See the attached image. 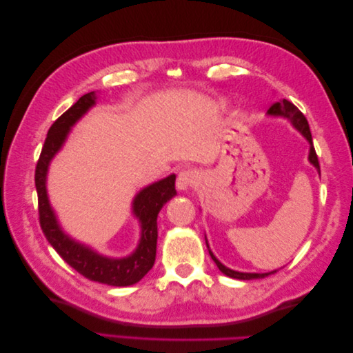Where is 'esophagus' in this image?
I'll return each instance as SVG.
<instances>
[{
    "instance_id": "esophagus-1",
    "label": "esophagus",
    "mask_w": 353,
    "mask_h": 353,
    "mask_svg": "<svg viewBox=\"0 0 353 353\" xmlns=\"http://www.w3.org/2000/svg\"><path fill=\"white\" fill-rule=\"evenodd\" d=\"M199 174L193 169H185L183 172H179L176 178V187L179 190H187L188 187H193L199 183Z\"/></svg>"
}]
</instances>
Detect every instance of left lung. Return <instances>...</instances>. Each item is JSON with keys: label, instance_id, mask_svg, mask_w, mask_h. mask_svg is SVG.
<instances>
[{"label": "left lung", "instance_id": "1", "mask_svg": "<svg viewBox=\"0 0 353 353\" xmlns=\"http://www.w3.org/2000/svg\"><path fill=\"white\" fill-rule=\"evenodd\" d=\"M268 114L271 116H283V117H287L288 121H290L293 123V126L296 128V130L299 132H302V135L306 138V140L309 141V144H311V147H309V162H311L319 172V162H318V156L315 153V148H314V144H312V135H311V130H309V123L306 121L305 114L299 110L296 105L288 101L285 99L280 100L274 103L270 110H268ZM208 244V241H206ZM209 248V245H208ZM209 254L210 258L213 259V262L216 263V266L219 268V271L222 274H225L228 276H231V279H237V280H253V279H265V276H268L276 271H272V272H265V274H250V272H239V271H232L230 268H227L225 265H222L216 258L215 254H213L210 250H209Z\"/></svg>", "mask_w": 353, "mask_h": 353}]
</instances>
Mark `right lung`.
Returning a JSON list of instances; mask_svg holds the SVG:
<instances>
[{
  "label": "right lung",
  "mask_w": 353,
  "mask_h": 353,
  "mask_svg": "<svg viewBox=\"0 0 353 353\" xmlns=\"http://www.w3.org/2000/svg\"><path fill=\"white\" fill-rule=\"evenodd\" d=\"M95 94L88 92L63 113L48 130L37 169L35 187L38 193L39 223L48 243L74 271L85 279L108 285L125 287L140 281L153 268L157 244V215L168 200L176 194L175 175H169L143 188L134 199V215L141 222V240L135 252L126 258L113 259L91 250L87 245L72 240L61 231L47 196V170L51 159L66 141L70 128L95 104Z\"/></svg>",
  "instance_id": "add662e5"
}]
</instances>
